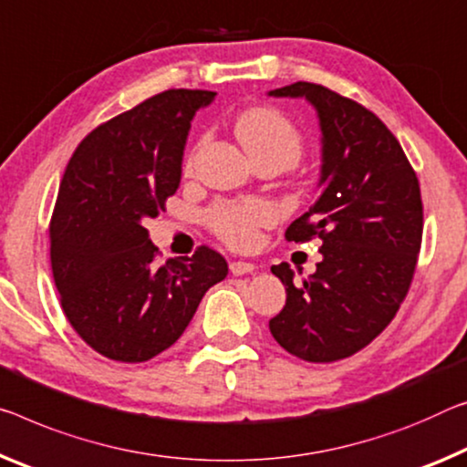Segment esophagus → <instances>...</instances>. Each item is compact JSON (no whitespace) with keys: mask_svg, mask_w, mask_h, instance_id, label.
Instances as JSON below:
<instances>
[{"mask_svg":"<svg viewBox=\"0 0 467 467\" xmlns=\"http://www.w3.org/2000/svg\"><path fill=\"white\" fill-rule=\"evenodd\" d=\"M255 270V265L251 262H231V272L234 276H243V274H251Z\"/></svg>","mask_w":467,"mask_h":467,"instance_id":"esophagus-1","label":"esophagus"}]
</instances>
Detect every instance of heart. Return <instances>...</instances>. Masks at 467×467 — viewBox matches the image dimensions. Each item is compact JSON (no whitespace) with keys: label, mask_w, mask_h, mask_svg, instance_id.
Segmentation results:
<instances>
[{"label":"heart","mask_w":467,"mask_h":467,"mask_svg":"<svg viewBox=\"0 0 467 467\" xmlns=\"http://www.w3.org/2000/svg\"><path fill=\"white\" fill-rule=\"evenodd\" d=\"M234 132L254 160L276 158L293 166L303 153V135L283 109L260 106L245 109L234 120ZM276 210L262 199L218 202L205 212L210 231L234 249L255 245L260 228L274 224Z\"/></svg>","instance_id":"heart-1"}]
</instances>
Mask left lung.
Segmentation results:
<instances>
[{"label":"left lung","mask_w":467,"mask_h":467,"mask_svg":"<svg viewBox=\"0 0 467 467\" xmlns=\"http://www.w3.org/2000/svg\"><path fill=\"white\" fill-rule=\"evenodd\" d=\"M274 98H306L322 129V193L286 228L285 239H320L322 262L295 283L286 264L272 265L286 303L270 320L291 355L328 364L364 349L399 312L424 231L416 170L397 137L361 103L314 83H293Z\"/></svg>","instance_id":"obj_1"}]
</instances>
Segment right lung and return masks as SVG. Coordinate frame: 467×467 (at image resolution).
<instances>
[{
  "label": "right lung",
  "instance_id": "obj_1",
  "mask_svg": "<svg viewBox=\"0 0 467 467\" xmlns=\"http://www.w3.org/2000/svg\"><path fill=\"white\" fill-rule=\"evenodd\" d=\"M213 95H153L88 132L66 166L49 222L51 272L70 327L103 358L140 364L166 351L226 278V260L207 245L160 264L143 226L179 189L191 120Z\"/></svg>",
  "mask_w": 467,
  "mask_h": 467
}]
</instances>
